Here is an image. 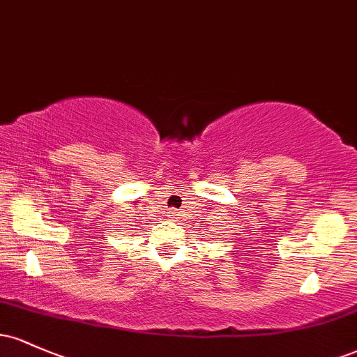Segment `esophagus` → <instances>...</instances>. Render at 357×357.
I'll list each match as a JSON object with an SVG mask.
<instances>
[{
  "instance_id": "1",
  "label": "esophagus",
  "mask_w": 357,
  "mask_h": 357,
  "mask_svg": "<svg viewBox=\"0 0 357 357\" xmlns=\"http://www.w3.org/2000/svg\"><path fill=\"white\" fill-rule=\"evenodd\" d=\"M169 216H171V218H178L179 211H178V210H171V211H169Z\"/></svg>"
}]
</instances>
